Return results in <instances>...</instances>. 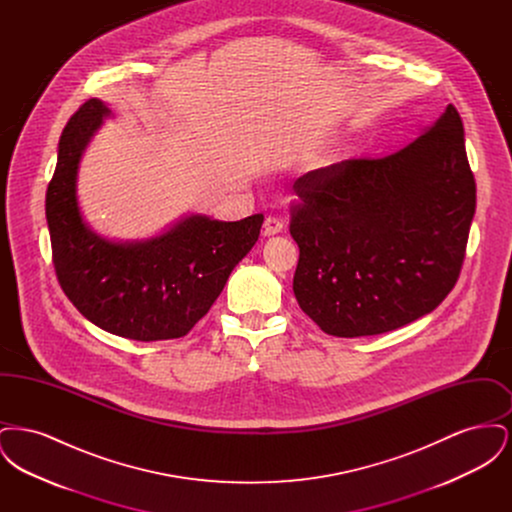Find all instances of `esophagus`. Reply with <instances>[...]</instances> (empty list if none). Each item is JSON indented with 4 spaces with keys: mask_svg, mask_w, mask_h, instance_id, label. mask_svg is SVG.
Segmentation results:
<instances>
[{
    "mask_svg": "<svg viewBox=\"0 0 512 512\" xmlns=\"http://www.w3.org/2000/svg\"><path fill=\"white\" fill-rule=\"evenodd\" d=\"M284 230V222L280 219H276V217H267L265 219V224H263V236H276V234H280Z\"/></svg>",
    "mask_w": 512,
    "mask_h": 512,
    "instance_id": "1",
    "label": "esophagus"
}]
</instances>
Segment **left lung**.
Returning a JSON list of instances; mask_svg holds the SVG:
<instances>
[{"label":"left lung","instance_id":"1","mask_svg":"<svg viewBox=\"0 0 512 512\" xmlns=\"http://www.w3.org/2000/svg\"><path fill=\"white\" fill-rule=\"evenodd\" d=\"M293 293L322 332L384 334L432 313L463 267L476 182L453 105L413 144L293 184Z\"/></svg>","mask_w":512,"mask_h":512}]
</instances>
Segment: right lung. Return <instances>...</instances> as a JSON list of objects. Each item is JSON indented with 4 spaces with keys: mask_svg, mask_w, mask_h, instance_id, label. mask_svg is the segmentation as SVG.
Masks as SVG:
<instances>
[{
    "mask_svg": "<svg viewBox=\"0 0 512 512\" xmlns=\"http://www.w3.org/2000/svg\"><path fill=\"white\" fill-rule=\"evenodd\" d=\"M109 117L101 99H88L61 134L46 194L55 272L74 307L101 330L138 341L182 338L259 240L265 217L224 222L192 213L146 240L101 236L82 217L78 169Z\"/></svg>",
    "mask_w": 512,
    "mask_h": 512,
    "instance_id": "add662e5",
    "label": "right lung"
}]
</instances>
